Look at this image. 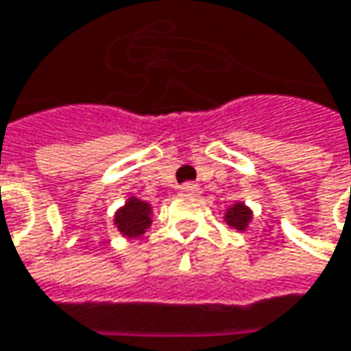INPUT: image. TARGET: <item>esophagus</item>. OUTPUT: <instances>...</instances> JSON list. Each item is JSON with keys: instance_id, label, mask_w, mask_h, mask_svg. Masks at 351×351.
<instances>
[{"instance_id": "esophagus-1", "label": "esophagus", "mask_w": 351, "mask_h": 351, "mask_svg": "<svg viewBox=\"0 0 351 351\" xmlns=\"http://www.w3.org/2000/svg\"><path fill=\"white\" fill-rule=\"evenodd\" d=\"M180 191L185 193V195H199V193H201V187H199L197 183L187 182V183H183L182 187H180Z\"/></svg>"}]
</instances>
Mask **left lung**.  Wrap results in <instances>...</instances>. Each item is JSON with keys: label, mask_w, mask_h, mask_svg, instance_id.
<instances>
[{"label": "left lung", "mask_w": 351, "mask_h": 351, "mask_svg": "<svg viewBox=\"0 0 351 351\" xmlns=\"http://www.w3.org/2000/svg\"><path fill=\"white\" fill-rule=\"evenodd\" d=\"M224 219H226V223L230 224V226H234L238 230H244L248 226L250 219H252V213H250V209L244 203H236L234 207L228 209Z\"/></svg>", "instance_id": "1"}]
</instances>
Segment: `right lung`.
<instances>
[{"mask_svg":"<svg viewBox=\"0 0 351 351\" xmlns=\"http://www.w3.org/2000/svg\"><path fill=\"white\" fill-rule=\"evenodd\" d=\"M150 205L132 197L115 215L117 228L125 236H141L150 226Z\"/></svg>","mask_w":351,"mask_h":351,"instance_id":"right-lung-1","label":"right lung"}]
</instances>
